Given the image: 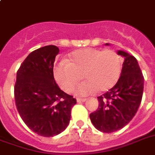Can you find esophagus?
Returning <instances> with one entry per match:
<instances>
[{
    "mask_svg": "<svg viewBox=\"0 0 155 155\" xmlns=\"http://www.w3.org/2000/svg\"><path fill=\"white\" fill-rule=\"evenodd\" d=\"M76 101H77L78 102H80V101H87V99L86 98H80V97H77Z\"/></svg>",
    "mask_w": 155,
    "mask_h": 155,
    "instance_id": "esophagus-1",
    "label": "esophagus"
}]
</instances>
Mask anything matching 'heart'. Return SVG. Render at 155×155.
Masks as SVG:
<instances>
[{"label": "heart", "instance_id": "heart-1", "mask_svg": "<svg viewBox=\"0 0 155 155\" xmlns=\"http://www.w3.org/2000/svg\"><path fill=\"white\" fill-rule=\"evenodd\" d=\"M123 59L114 50L94 48L71 53L67 61L54 66V78L59 86L71 92L81 79L85 81L75 89L78 95L107 91L117 83L122 74Z\"/></svg>", "mask_w": 155, "mask_h": 155}]
</instances>
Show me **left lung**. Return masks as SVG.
Wrapping results in <instances>:
<instances>
[{
    "label": "left lung",
    "mask_w": 155,
    "mask_h": 155,
    "mask_svg": "<svg viewBox=\"0 0 155 155\" xmlns=\"http://www.w3.org/2000/svg\"><path fill=\"white\" fill-rule=\"evenodd\" d=\"M117 54L124 57L121 76L112 88L97 97L98 109L90 114L96 129L108 134L123 128L133 119L143 91L144 78L137 59L122 50Z\"/></svg>",
    "instance_id": "8db88e82"
}]
</instances>
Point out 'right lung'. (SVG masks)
I'll return each instance as SVG.
<instances>
[{
	"label": "right lung",
	"instance_id": "1",
	"mask_svg": "<svg viewBox=\"0 0 155 155\" xmlns=\"http://www.w3.org/2000/svg\"><path fill=\"white\" fill-rule=\"evenodd\" d=\"M59 48L48 45L30 53L17 72L15 102L29 128L44 137H53L69 125L76 100L60 90L54 77Z\"/></svg>",
	"mask_w": 155,
	"mask_h": 155
}]
</instances>
